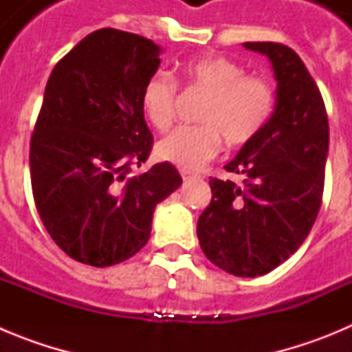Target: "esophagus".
<instances>
[{
  "label": "esophagus",
  "instance_id": "esophagus-1",
  "mask_svg": "<svg viewBox=\"0 0 352 352\" xmlns=\"http://www.w3.org/2000/svg\"><path fill=\"white\" fill-rule=\"evenodd\" d=\"M179 173H182L183 182H190V179L199 178L197 174H195V173H190V170H186V169H182V170H179Z\"/></svg>",
  "mask_w": 352,
  "mask_h": 352
}]
</instances>
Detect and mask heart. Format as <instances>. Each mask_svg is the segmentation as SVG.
I'll return each mask as SVG.
<instances>
[{
	"instance_id": "heart-1",
	"label": "heart",
	"mask_w": 352,
	"mask_h": 352,
	"mask_svg": "<svg viewBox=\"0 0 352 352\" xmlns=\"http://www.w3.org/2000/svg\"><path fill=\"white\" fill-rule=\"evenodd\" d=\"M179 80L186 91L206 93L197 121L178 126L162 138L157 153L183 169H199L219 155L222 139L229 146H245L257 138L275 109L272 79L245 74V68L226 56H203L185 61ZM178 82L167 72H155L142 86L141 105L146 120L157 130L173 125L178 109Z\"/></svg>"
}]
</instances>
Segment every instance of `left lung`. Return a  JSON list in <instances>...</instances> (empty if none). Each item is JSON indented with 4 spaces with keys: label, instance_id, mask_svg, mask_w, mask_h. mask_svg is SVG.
<instances>
[{
    "label": "left lung",
    "instance_id": "left-lung-1",
    "mask_svg": "<svg viewBox=\"0 0 352 352\" xmlns=\"http://www.w3.org/2000/svg\"><path fill=\"white\" fill-rule=\"evenodd\" d=\"M272 60L276 107L254 141L226 166L243 182L210 179L197 238L204 256L236 276L280 266L309 236L322 204L329 125L324 100L300 56L284 43L245 42Z\"/></svg>",
    "mask_w": 352,
    "mask_h": 352
}]
</instances>
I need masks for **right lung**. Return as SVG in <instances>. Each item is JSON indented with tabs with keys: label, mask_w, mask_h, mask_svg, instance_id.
<instances>
[{
	"label": "right lung",
	"mask_w": 352,
	"mask_h": 352,
	"mask_svg": "<svg viewBox=\"0 0 352 352\" xmlns=\"http://www.w3.org/2000/svg\"><path fill=\"white\" fill-rule=\"evenodd\" d=\"M158 52L144 36L102 28L51 72L30 141L31 190L54 243L77 263L105 268L135 256L157 204L182 185L169 162L132 174L153 148L141 93Z\"/></svg>",
	"instance_id": "1"
}]
</instances>
